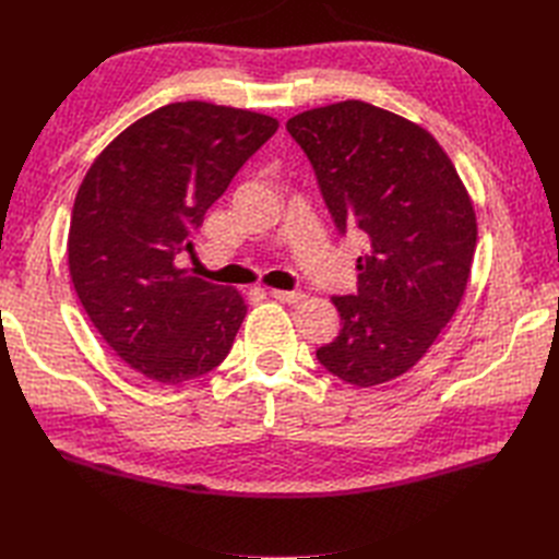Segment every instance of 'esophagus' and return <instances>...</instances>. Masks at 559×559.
I'll return each mask as SVG.
<instances>
[{"label": "esophagus", "mask_w": 559, "mask_h": 559, "mask_svg": "<svg viewBox=\"0 0 559 559\" xmlns=\"http://www.w3.org/2000/svg\"><path fill=\"white\" fill-rule=\"evenodd\" d=\"M270 296L282 300V302H298V300L306 298V294H302V292H284V289H270Z\"/></svg>", "instance_id": "esophagus-1"}]
</instances>
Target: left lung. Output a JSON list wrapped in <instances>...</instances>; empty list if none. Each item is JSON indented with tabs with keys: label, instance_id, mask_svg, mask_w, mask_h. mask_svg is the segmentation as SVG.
Wrapping results in <instances>:
<instances>
[{
	"label": "left lung",
	"instance_id": "8db88e82",
	"mask_svg": "<svg viewBox=\"0 0 559 559\" xmlns=\"http://www.w3.org/2000/svg\"><path fill=\"white\" fill-rule=\"evenodd\" d=\"M306 151L337 230L359 226V294L333 296L343 329L317 349L354 386L394 380L425 357L464 298L478 224L433 134L361 99L286 121Z\"/></svg>",
	"mask_w": 559,
	"mask_h": 559
}]
</instances>
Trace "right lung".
<instances>
[{"mask_svg":"<svg viewBox=\"0 0 559 559\" xmlns=\"http://www.w3.org/2000/svg\"><path fill=\"white\" fill-rule=\"evenodd\" d=\"M280 121L189 99L142 116L83 177L67 235L74 292L130 368L179 384L210 373L247 314L242 294L177 265L205 212Z\"/></svg>","mask_w":559,"mask_h":559,"instance_id":"obj_1","label":"right lung"}]
</instances>
